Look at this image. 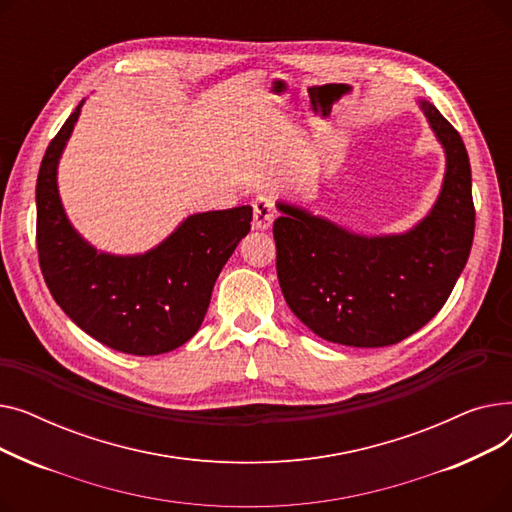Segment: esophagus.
Returning <instances> with one entry per match:
<instances>
[{"instance_id": "obj_1", "label": "esophagus", "mask_w": 512, "mask_h": 512, "mask_svg": "<svg viewBox=\"0 0 512 512\" xmlns=\"http://www.w3.org/2000/svg\"><path fill=\"white\" fill-rule=\"evenodd\" d=\"M274 218H276L274 203L267 197H257L253 201V226L257 230H267V228H272Z\"/></svg>"}]
</instances>
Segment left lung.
<instances>
[{
  "instance_id": "8db88e82",
  "label": "left lung",
  "mask_w": 512,
  "mask_h": 512,
  "mask_svg": "<svg viewBox=\"0 0 512 512\" xmlns=\"http://www.w3.org/2000/svg\"><path fill=\"white\" fill-rule=\"evenodd\" d=\"M444 147L442 191L402 234L363 236L303 207L278 201L276 272L290 311L328 342L378 348L415 334L450 297L469 259L475 207L461 134L419 99Z\"/></svg>"
}]
</instances>
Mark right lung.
<instances>
[{
  "mask_svg": "<svg viewBox=\"0 0 512 512\" xmlns=\"http://www.w3.org/2000/svg\"><path fill=\"white\" fill-rule=\"evenodd\" d=\"M76 110L49 143L37 176V251L51 297L74 324L126 355H161L191 340L211 290L242 236L253 207L193 213L143 255L97 251L64 211L58 164L80 116Z\"/></svg>",
  "mask_w": 512,
  "mask_h": 512,
  "instance_id": "obj_1",
  "label": "right lung"
}]
</instances>
